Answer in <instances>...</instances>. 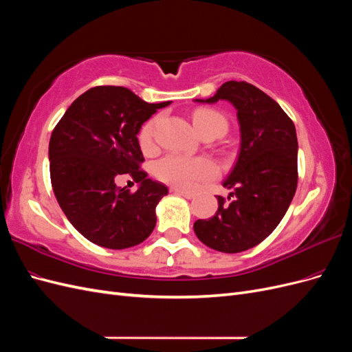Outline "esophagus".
Wrapping results in <instances>:
<instances>
[{
  "mask_svg": "<svg viewBox=\"0 0 352 352\" xmlns=\"http://www.w3.org/2000/svg\"><path fill=\"white\" fill-rule=\"evenodd\" d=\"M176 194H179V195H182V197H185L186 199H192L194 197H195V194L194 192H189V190H182V189H173Z\"/></svg>",
  "mask_w": 352,
  "mask_h": 352,
  "instance_id": "1",
  "label": "esophagus"
}]
</instances>
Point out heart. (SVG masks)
Listing matches in <instances>:
<instances>
[{
    "instance_id": "heart-1",
    "label": "heart",
    "mask_w": 352,
    "mask_h": 352,
    "mask_svg": "<svg viewBox=\"0 0 352 352\" xmlns=\"http://www.w3.org/2000/svg\"><path fill=\"white\" fill-rule=\"evenodd\" d=\"M194 124L201 133L207 129H219L226 132L228 122L225 116L211 109H199L194 113ZM157 119L148 120L140 132V142L144 150L154 146ZM155 176L162 182L177 189H194L202 180L214 177L217 173L216 164L206 157H190L184 154H168L155 164Z\"/></svg>"
}]
</instances>
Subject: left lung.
Listing matches in <instances>:
<instances>
[{
	"instance_id": "obj_1",
	"label": "left lung",
	"mask_w": 352,
	"mask_h": 352,
	"mask_svg": "<svg viewBox=\"0 0 352 352\" xmlns=\"http://www.w3.org/2000/svg\"><path fill=\"white\" fill-rule=\"evenodd\" d=\"M236 109L241 150L235 167L223 182L232 189L226 202L208 220H197L194 230L207 247L228 254L247 251L267 238L289 208L298 184V141L294 122L280 105L257 87L229 80L214 97Z\"/></svg>"
}]
</instances>
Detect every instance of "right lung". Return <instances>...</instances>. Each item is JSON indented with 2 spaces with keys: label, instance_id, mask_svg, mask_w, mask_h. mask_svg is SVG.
Listing matches in <instances>:
<instances>
[{
  "label": "right lung",
  "instance_id": "right-lung-1",
  "mask_svg": "<svg viewBox=\"0 0 352 352\" xmlns=\"http://www.w3.org/2000/svg\"><path fill=\"white\" fill-rule=\"evenodd\" d=\"M170 101L150 104L123 87H95L72 102L51 133V185L79 233L100 247L124 250L144 242L155 228V207L168 189L140 168L142 124ZM129 174L136 193L115 179Z\"/></svg>",
  "mask_w": 352,
  "mask_h": 352
}]
</instances>
